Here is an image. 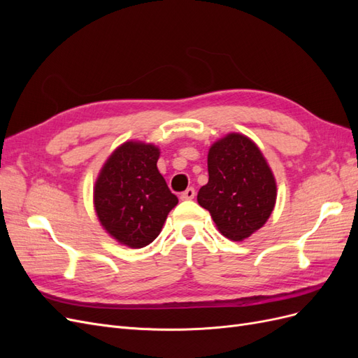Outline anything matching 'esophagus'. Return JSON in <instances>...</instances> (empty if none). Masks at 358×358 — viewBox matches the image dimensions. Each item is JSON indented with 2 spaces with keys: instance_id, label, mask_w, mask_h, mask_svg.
I'll list each match as a JSON object with an SVG mask.
<instances>
[{
  "instance_id": "1",
  "label": "esophagus",
  "mask_w": 358,
  "mask_h": 358,
  "mask_svg": "<svg viewBox=\"0 0 358 358\" xmlns=\"http://www.w3.org/2000/svg\"><path fill=\"white\" fill-rule=\"evenodd\" d=\"M194 197H196V189L194 188H188L180 194V200H192Z\"/></svg>"
}]
</instances>
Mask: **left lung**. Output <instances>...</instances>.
<instances>
[{
    "instance_id": "obj_1",
    "label": "left lung",
    "mask_w": 358,
    "mask_h": 358,
    "mask_svg": "<svg viewBox=\"0 0 358 358\" xmlns=\"http://www.w3.org/2000/svg\"><path fill=\"white\" fill-rule=\"evenodd\" d=\"M209 182L197 201L227 239L242 242L267 222L276 203V180L259 148L241 133L216 140L208 154Z\"/></svg>"
}]
</instances>
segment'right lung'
Wrapping results in <instances>:
<instances>
[{"mask_svg":"<svg viewBox=\"0 0 358 358\" xmlns=\"http://www.w3.org/2000/svg\"><path fill=\"white\" fill-rule=\"evenodd\" d=\"M159 149L129 142L106 159L94 187V208L106 233L116 242L138 249L152 243L169 212L178 204L158 171Z\"/></svg>","mask_w":358,"mask_h":358,"instance_id":"add662e5","label":"right lung"}]
</instances>
